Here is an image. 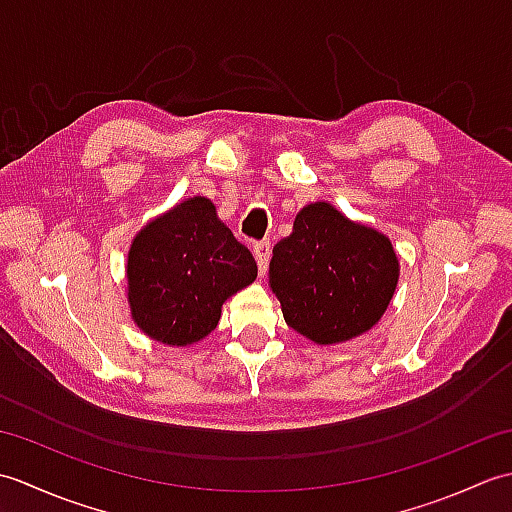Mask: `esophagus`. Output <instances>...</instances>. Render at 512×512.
<instances>
[{
  "label": "esophagus",
  "instance_id": "obj_1",
  "mask_svg": "<svg viewBox=\"0 0 512 512\" xmlns=\"http://www.w3.org/2000/svg\"><path fill=\"white\" fill-rule=\"evenodd\" d=\"M253 255H255V262L259 266V273H266L268 268V259H270V244L268 242H257L253 246Z\"/></svg>",
  "mask_w": 512,
  "mask_h": 512
}]
</instances>
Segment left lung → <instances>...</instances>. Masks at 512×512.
<instances>
[{
    "label": "left lung",
    "instance_id": "1",
    "mask_svg": "<svg viewBox=\"0 0 512 512\" xmlns=\"http://www.w3.org/2000/svg\"><path fill=\"white\" fill-rule=\"evenodd\" d=\"M400 279L391 239L310 202L273 248L268 286L292 330L317 345L352 341L383 319Z\"/></svg>",
    "mask_w": 512,
    "mask_h": 512
}]
</instances>
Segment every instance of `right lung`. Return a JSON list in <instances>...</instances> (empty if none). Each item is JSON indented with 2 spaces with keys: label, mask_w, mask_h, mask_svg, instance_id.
Listing matches in <instances>:
<instances>
[{
  "label": "right lung",
  "mask_w": 512,
  "mask_h": 512,
  "mask_svg": "<svg viewBox=\"0 0 512 512\" xmlns=\"http://www.w3.org/2000/svg\"><path fill=\"white\" fill-rule=\"evenodd\" d=\"M125 277L136 328L158 343L187 347L217 328L224 301L253 284L257 264L215 204L193 195L140 228Z\"/></svg>",
  "instance_id": "1"
}]
</instances>
